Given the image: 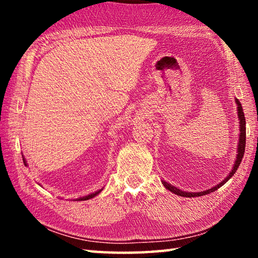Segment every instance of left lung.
Listing matches in <instances>:
<instances>
[{"label":"left lung","mask_w":258,"mask_h":258,"mask_svg":"<svg viewBox=\"0 0 258 258\" xmlns=\"http://www.w3.org/2000/svg\"><path fill=\"white\" fill-rule=\"evenodd\" d=\"M234 101H235V104H237V112H238V118H239V139H238V145H237V156H235L233 167H232V169H231V172L229 173V175L226 176L224 180H222L215 186H212L211 189L199 191V192H189V191L181 190V189H178V187H176L175 185H172L171 183L161 180V182H163V184H164L166 189H168L169 191L173 192V194L177 195V196H181V197H187V198L202 197V196L208 195V194H211V192L217 190L218 187H221L222 185L225 184V183L228 182L230 178L234 175V173L237 172L240 163H241L242 157H243V154H244V147H246V119H244V113H243V110H242L241 103L239 102V100L235 98Z\"/></svg>","instance_id":"left-lung-1"}]
</instances>
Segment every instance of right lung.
<instances>
[{
    "mask_svg": "<svg viewBox=\"0 0 258 258\" xmlns=\"http://www.w3.org/2000/svg\"><path fill=\"white\" fill-rule=\"evenodd\" d=\"M23 160H24V164H25V166H28V164H27V160L25 159V157H24V155H23ZM41 185V184H40ZM103 190V187H101V189H99V190H97V191H94V192H92V194H89V195H86V196H83V197H80V198H76V199H74V200H77V202H82V200H89V199H92V198H94L95 196H98L100 192H101Z\"/></svg>",
    "mask_w": 258,
    "mask_h": 258,
    "instance_id": "obj_1",
    "label": "right lung"
}]
</instances>
